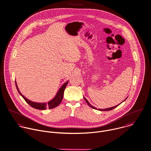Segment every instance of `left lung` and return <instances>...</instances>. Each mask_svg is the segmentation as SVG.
Wrapping results in <instances>:
<instances>
[{
    "instance_id": "left-lung-1",
    "label": "left lung",
    "mask_w": 151,
    "mask_h": 151,
    "mask_svg": "<svg viewBox=\"0 0 151 151\" xmlns=\"http://www.w3.org/2000/svg\"><path fill=\"white\" fill-rule=\"evenodd\" d=\"M84 99H85V101H86V103H87V104L90 106V107H91V108H93V109H97L96 107H93V106H92L91 105V104L89 103V101L87 100V99L85 98V97H84ZM127 99V98H126ZM125 99L124 100H125ZM119 105H117V106H114V107H111V108H108V109H99V110H100V111H109V110H113V109H114V108H116V107H117Z\"/></svg>"
}]
</instances>
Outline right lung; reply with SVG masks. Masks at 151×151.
Listing matches in <instances>:
<instances>
[{
  "label": "right lung",
  "mask_w": 151,
  "mask_h": 151,
  "mask_svg": "<svg viewBox=\"0 0 151 151\" xmlns=\"http://www.w3.org/2000/svg\"><path fill=\"white\" fill-rule=\"evenodd\" d=\"M68 83V81H67L65 84H63L60 87V90L58 91L55 97L52 100L49 101L48 103H35V102L31 101L30 100H28L27 99H26L23 95L22 94V93L19 91V89L17 88L16 83V86L18 91V92L20 93V94L23 97V98L24 99V100L32 107L38 109V110H45L47 108L49 109H54V108L57 107L60 104L62 100V99H63L64 91L65 89V88H66Z\"/></svg>",
  "instance_id": "right-lung-1"
}]
</instances>
